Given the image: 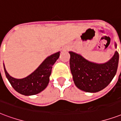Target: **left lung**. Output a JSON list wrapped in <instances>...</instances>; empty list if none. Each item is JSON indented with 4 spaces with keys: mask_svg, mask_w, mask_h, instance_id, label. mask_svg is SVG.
Wrapping results in <instances>:
<instances>
[{
    "mask_svg": "<svg viewBox=\"0 0 121 121\" xmlns=\"http://www.w3.org/2000/svg\"><path fill=\"white\" fill-rule=\"evenodd\" d=\"M115 48L117 44L115 43ZM70 68L75 85L87 93H96L105 88L117 72L119 53L115 51L113 56L104 63L90 61L81 55L69 51Z\"/></svg>",
    "mask_w": 121,
    "mask_h": 121,
    "instance_id": "1",
    "label": "left lung"
}]
</instances>
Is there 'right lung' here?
<instances>
[{
	"label": "right lung",
	"mask_w": 121,
	"mask_h": 121,
	"mask_svg": "<svg viewBox=\"0 0 121 121\" xmlns=\"http://www.w3.org/2000/svg\"><path fill=\"white\" fill-rule=\"evenodd\" d=\"M60 53L59 51L47 57L37 69L27 77L22 79H16L11 76L4 63L5 76L12 87L17 93L25 96L37 95L44 90L48 85L52 65L58 59Z\"/></svg>",
	"instance_id": "add662e5"
}]
</instances>
